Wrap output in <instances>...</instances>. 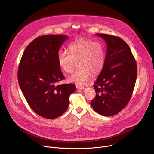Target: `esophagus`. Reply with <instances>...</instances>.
Segmentation results:
<instances>
[{
  "instance_id": "34e87169",
  "label": "esophagus",
  "mask_w": 154,
  "mask_h": 154,
  "mask_svg": "<svg viewBox=\"0 0 154 154\" xmlns=\"http://www.w3.org/2000/svg\"><path fill=\"white\" fill-rule=\"evenodd\" d=\"M76 88L79 90H84L85 89V87L83 86H81V85H76Z\"/></svg>"
}]
</instances>
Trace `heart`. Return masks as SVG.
I'll list each match as a JSON object with an SVG mask.
<instances>
[{
    "label": "heart",
    "mask_w": 154,
    "mask_h": 154,
    "mask_svg": "<svg viewBox=\"0 0 154 154\" xmlns=\"http://www.w3.org/2000/svg\"><path fill=\"white\" fill-rule=\"evenodd\" d=\"M69 51L60 50L57 60L60 68L66 73L72 72L77 62L79 68L69 77L68 80L77 84H85L92 74L102 69L105 53L100 44L86 38H78L69 46Z\"/></svg>",
    "instance_id": "obj_1"
}]
</instances>
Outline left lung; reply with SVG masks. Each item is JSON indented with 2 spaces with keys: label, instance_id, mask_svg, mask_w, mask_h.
<instances>
[{
  "label": "left lung",
  "instance_id": "left-lung-1",
  "mask_svg": "<svg viewBox=\"0 0 154 154\" xmlns=\"http://www.w3.org/2000/svg\"><path fill=\"white\" fill-rule=\"evenodd\" d=\"M96 35L105 40L107 49L103 67L93 85L96 95L91 105L97 113L110 116L119 113L132 95L137 63L123 39L106 34Z\"/></svg>",
  "mask_w": 154,
  "mask_h": 154
}]
</instances>
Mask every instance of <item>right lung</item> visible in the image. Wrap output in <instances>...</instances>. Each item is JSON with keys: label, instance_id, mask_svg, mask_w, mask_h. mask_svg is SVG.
Returning <instances> with one entry per match:
<instances>
[{"label": "right lung", "instance_id": "add662e5", "mask_svg": "<svg viewBox=\"0 0 154 154\" xmlns=\"http://www.w3.org/2000/svg\"><path fill=\"white\" fill-rule=\"evenodd\" d=\"M68 39L63 35L36 38L26 48L19 65L22 92L33 110L46 119L56 118L66 111L69 96L75 91L74 84L60 83L64 76L57 54Z\"/></svg>", "mask_w": 154, "mask_h": 154}]
</instances>
